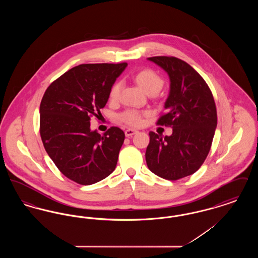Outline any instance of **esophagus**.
<instances>
[{
  "mask_svg": "<svg viewBox=\"0 0 258 258\" xmlns=\"http://www.w3.org/2000/svg\"><path fill=\"white\" fill-rule=\"evenodd\" d=\"M136 134V131L135 130H131V128H127L125 132H124V135L126 137H131V136H133V135H135Z\"/></svg>",
  "mask_w": 258,
  "mask_h": 258,
  "instance_id": "obj_1",
  "label": "esophagus"
}]
</instances>
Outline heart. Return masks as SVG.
Listing matches in <instances>:
<instances>
[{
    "instance_id": "b5f03b06",
    "label": "heart",
    "mask_w": 258,
    "mask_h": 258,
    "mask_svg": "<svg viewBox=\"0 0 258 258\" xmlns=\"http://www.w3.org/2000/svg\"><path fill=\"white\" fill-rule=\"evenodd\" d=\"M135 82L139 87L146 92L147 94H157L160 92L161 87L163 86V80L160 75L153 72L152 70H144L135 74ZM122 89V82H116L110 90L111 100H116L120 96V92ZM121 120L130 125L137 126L142 123V114L135 109L125 110L120 116Z\"/></svg>"
}]
</instances>
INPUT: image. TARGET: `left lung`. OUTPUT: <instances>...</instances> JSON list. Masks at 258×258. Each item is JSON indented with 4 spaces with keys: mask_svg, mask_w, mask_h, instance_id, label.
<instances>
[{
    "mask_svg": "<svg viewBox=\"0 0 258 258\" xmlns=\"http://www.w3.org/2000/svg\"><path fill=\"white\" fill-rule=\"evenodd\" d=\"M168 74L167 113L158 124L172 127V135L150 132L146 162L151 171L166 180H178L197 172L208 156L217 127V109L204 79L188 63L175 57H152Z\"/></svg>",
    "mask_w": 258,
    "mask_h": 258,
    "instance_id": "left-lung-1",
    "label": "left lung"
}]
</instances>
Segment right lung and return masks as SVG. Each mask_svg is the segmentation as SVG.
Segmentation results:
<instances>
[{"mask_svg": "<svg viewBox=\"0 0 258 258\" xmlns=\"http://www.w3.org/2000/svg\"><path fill=\"white\" fill-rule=\"evenodd\" d=\"M127 63H86L55 80L40 102V136L50 159L69 179L92 184L115 170L124 134L112 126L103 135L90 127Z\"/></svg>", "mask_w": 258, "mask_h": 258, "instance_id": "obj_1", "label": "right lung"}]
</instances>
